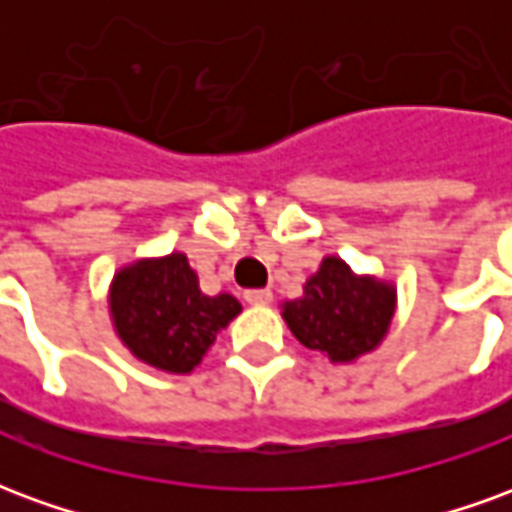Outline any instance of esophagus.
I'll return each instance as SVG.
<instances>
[{
  "label": "esophagus",
  "instance_id": "1",
  "mask_svg": "<svg viewBox=\"0 0 512 512\" xmlns=\"http://www.w3.org/2000/svg\"><path fill=\"white\" fill-rule=\"evenodd\" d=\"M246 304H252V307H266V304H271V290H246L244 293Z\"/></svg>",
  "mask_w": 512,
  "mask_h": 512
}]
</instances>
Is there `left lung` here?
Here are the masks:
<instances>
[{
  "mask_svg": "<svg viewBox=\"0 0 512 512\" xmlns=\"http://www.w3.org/2000/svg\"><path fill=\"white\" fill-rule=\"evenodd\" d=\"M397 307L392 282L356 274L340 257H323L304 296L282 304V318L304 348L351 365L384 343Z\"/></svg>",
  "mask_w": 512,
  "mask_h": 512,
  "instance_id": "1",
  "label": "left lung"
}]
</instances>
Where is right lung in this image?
<instances>
[{
    "label": "right lung",
    "instance_id": "right-lung-1",
    "mask_svg": "<svg viewBox=\"0 0 512 512\" xmlns=\"http://www.w3.org/2000/svg\"><path fill=\"white\" fill-rule=\"evenodd\" d=\"M238 312L241 301L230 293H202L183 252L134 260L109 285V315L120 343L164 373H191Z\"/></svg>",
    "mask_w": 512,
    "mask_h": 512
}]
</instances>
